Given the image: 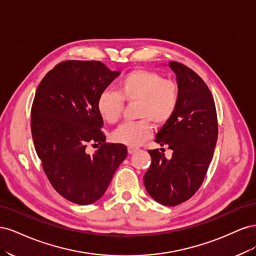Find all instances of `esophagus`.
<instances>
[{
	"label": "esophagus",
	"instance_id": "esophagus-1",
	"mask_svg": "<svg viewBox=\"0 0 256 256\" xmlns=\"http://www.w3.org/2000/svg\"><path fill=\"white\" fill-rule=\"evenodd\" d=\"M138 147H131V146H129L128 147V152L131 154H134L136 152H138Z\"/></svg>",
	"mask_w": 256,
	"mask_h": 256
}]
</instances>
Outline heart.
Here are the masks:
<instances>
[{"label": "heart", "mask_w": 256, "mask_h": 256, "mask_svg": "<svg viewBox=\"0 0 256 256\" xmlns=\"http://www.w3.org/2000/svg\"><path fill=\"white\" fill-rule=\"evenodd\" d=\"M124 102H138L134 122L122 124L112 134L113 141L136 147L150 138L152 121L158 126L168 124L180 102V88L171 79L148 69H134L118 83V92L104 90L97 99V111L106 122L115 124L120 118Z\"/></svg>", "instance_id": "obj_1"}]
</instances>
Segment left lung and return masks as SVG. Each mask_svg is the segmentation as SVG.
Here are the masks:
<instances>
[{
  "instance_id": "8db88e82",
  "label": "left lung",
  "mask_w": 256,
  "mask_h": 256,
  "mask_svg": "<svg viewBox=\"0 0 256 256\" xmlns=\"http://www.w3.org/2000/svg\"><path fill=\"white\" fill-rule=\"evenodd\" d=\"M168 67L176 74L180 102L156 142L168 145L173 154L166 159L158 150H148L152 164L144 186L156 202L176 206L194 194L204 180L218 138V122L214 97L202 78L178 62L171 60Z\"/></svg>"
}]
</instances>
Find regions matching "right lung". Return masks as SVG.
<instances>
[{"label": "right lung", "mask_w": 256, "mask_h": 256, "mask_svg": "<svg viewBox=\"0 0 256 256\" xmlns=\"http://www.w3.org/2000/svg\"><path fill=\"white\" fill-rule=\"evenodd\" d=\"M120 74L98 60H65L38 85L30 129L38 157L52 187L72 203L102 198L127 157L122 144L106 143L97 99ZM100 144L92 155L90 143Z\"/></svg>", "instance_id": "right-lung-1"}]
</instances>
